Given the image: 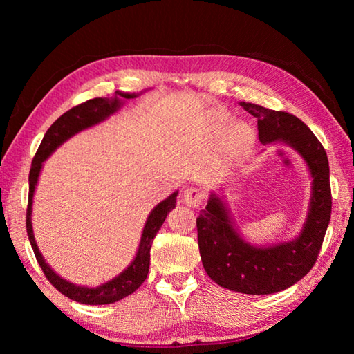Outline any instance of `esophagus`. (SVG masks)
I'll list each match as a JSON object with an SVG mask.
<instances>
[{"instance_id":"esophagus-1","label":"esophagus","mask_w":354,"mask_h":354,"mask_svg":"<svg viewBox=\"0 0 354 354\" xmlns=\"http://www.w3.org/2000/svg\"><path fill=\"white\" fill-rule=\"evenodd\" d=\"M206 198V192L196 187V185H187L184 189V195H183V201L184 205H187L189 207H198L203 201Z\"/></svg>"}]
</instances>
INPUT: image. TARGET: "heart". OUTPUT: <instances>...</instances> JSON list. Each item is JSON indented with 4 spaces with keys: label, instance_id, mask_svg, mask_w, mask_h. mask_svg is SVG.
I'll return each instance as SVG.
<instances>
[{
    "label": "heart",
    "instance_id": "b5f03b06",
    "mask_svg": "<svg viewBox=\"0 0 354 354\" xmlns=\"http://www.w3.org/2000/svg\"><path fill=\"white\" fill-rule=\"evenodd\" d=\"M231 133H232V137H234V139L243 140L250 136V128L243 123H237V124H234V128H232Z\"/></svg>",
    "mask_w": 354,
    "mask_h": 354
}]
</instances>
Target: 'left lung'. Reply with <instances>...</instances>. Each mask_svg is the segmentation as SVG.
<instances>
[{"label": "left lung", "mask_w": 354, "mask_h": 354, "mask_svg": "<svg viewBox=\"0 0 354 354\" xmlns=\"http://www.w3.org/2000/svg\"><path fill=\"white\" fill-rule=\"evenodd\" d=\"M239 104L257 118L262 145L290 147L304 160L313 179L306 218L290 241L268 245L248 242L218 190H211L206 209L196 218L200 254L209 278L225 289L267 295L298 283L317 261L331 218L329 164L319 139L295 115L245 101Z\"/></svg>", "instance_id": "left-lung-1"}]
</instances>
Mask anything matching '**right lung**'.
Here are the masks:
<instances>
[{
    "mask_svg": "<svg viewBox=\"0 0 354 354\" xmlns=\"http://www.w3.org/2000/svg\"><path fill=\"white\" fill-rule=\"evenodd\" d=\"M148 91H142L139 93H129V92H120L117 91L115 95L111 98H93L88 100L86 103L73 107L59 117L55 123L51 124L50 129L46 131L41 140L37 153L34 156L31 171H29V200H28V212H26V230L28 237L31 242V247L34 250V254L37 257V262L41 270H44L48 281L56 287V289L68 297L73 301L82 303V304H109L115 303L118 299L131 295L143 284L147 279V274L149 270V250H151L153 239L158 234L160 226L167 218L170 211L176 207V196L179 192L175 190L170 196L165 200L158 203L149 212L148 218L143 225V231L140 236L139 247H137V253L134 259L131 261L129 266L120 272L117 277L112 279L101 283L98 286H81L75 284L71 281L62 278L53 270L50 263H46L44 254L40 253L34 237L32 230V203H34V194L35 187H37L40 171L44 169V162L50 158V156L56 151V149L67 142L71 137L76 136L81 131H86L88 128L97 127V124L106 122L107 118L113 113L122 109L123 104L128 100H134L140 97L142 93Z\"/></svg>",
    "mask_w": 354,
    "mask_h": 354,
    "instance_id": "obj_1",
    "label": "right lung"
}]
</instances>
